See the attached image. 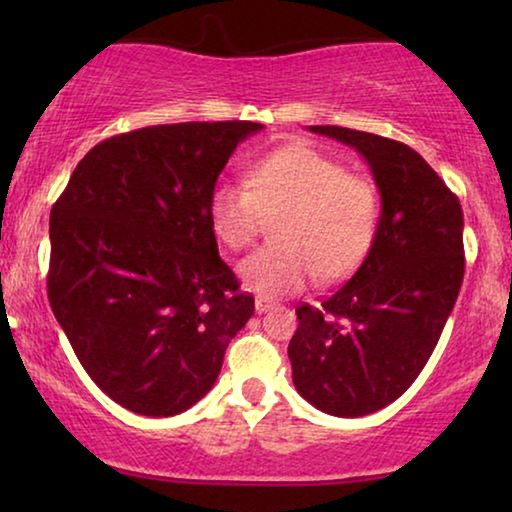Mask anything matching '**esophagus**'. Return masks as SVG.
I'll return each mask as SVG.
<instances>
[{"instance_id": "34e87169", "label": "esophagus", "mask_w": 512, "mask_h": 512, "mask_svg": "<svg viewBox=\"0 0 512 512\" xmlns=\"http://www.w3.org/2000/svg\"><path fill=\"white\" fill-rule=\"evenodd\" d=\"M272 307H275V303H272V300H268V298H256V312H258V314L268 312V310H272Z\"/></svg>"}]
</instances>
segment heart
Listing matches in <instances>:
<instances>
[{"mask_svg":"<svg viewBox=\"0 0 512 512\" xmlns=\"http://www.w3.org/2000/svg\"><path fill=\"white\" fill-rule=\"evenodd\" d=\"M209 226L228 249H247L265 219L277 244L240 263L247 289L277 298L303 291L312 277L340 282L359 268L375 240L380 195L373 181L305 144L258 158L247 184L221 179L209 191Z\"/></svg>","mask_w":512,"mask_h":512,"instance_id":"1","label":"heart"}]
</instances>
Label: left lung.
Instances as JSON below:
<instances>
[{"label": "left lung", "mask_w": 512, "mask_h": 512, "mask_svg": "<svg viewBox=\"0 0 512 512\" xmlns=\"http://www.w3.org/2000/svg\"><path fill=\"white\" fill-rule=\"evenodd\" d=\"M307 130L366 158L382 212L354 277L319 307L296 310L293 384L326 415L363 417L405 394L438 345L464 282V212L403 142L338 125Z\"/></svg>", "instance_id": "8db88e82"}]
</instances>
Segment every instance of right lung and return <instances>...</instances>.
I'll use <instances>...</instances> for the list:
<instances>
[{
    "label": "right lung",
    "mask_w": 512,
    "mask_h": 512,
    "mask_svg": "<svg viewBox=\"0 0 512 512\" xmlns=\"http://www.w3.org/2000/svg\"><path fill=\"white\" fill-rule=\"evenodd\" d=\"M261 123H174L93 146L51 209L48 300L93 382L130 412L179 415L254 314L207 200Z\"/></svg>",
    "instance_id": "right-lung-1"
}]
</instances>
